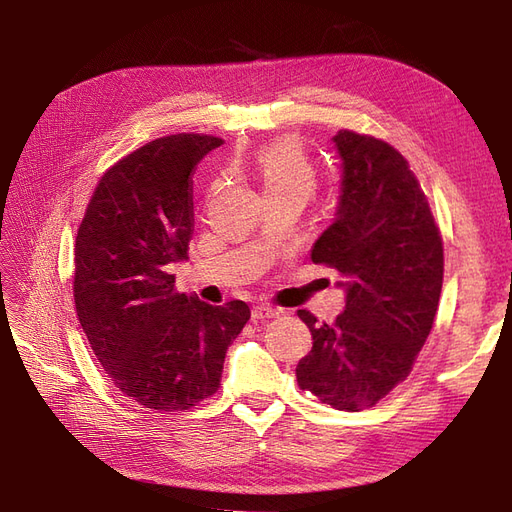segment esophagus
<instances>
[{"instance_id":"1","label":"esophagus","mask_w":512,"mask_h":512,"mask_svg":"<svg viewBox=\"0 0 512 512\" xmlns=\"http://www.w3.org/2000/svg\"><path fill=\"white\" fill-rule=\"evenodd\" d=\"M281 313H283L281 309H274V306H270V304H257V306H253L251 317H253V321H259V319H274Z\"/></svg>"}]
</instances>
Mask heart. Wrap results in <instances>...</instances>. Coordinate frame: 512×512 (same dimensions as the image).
<instances>
[{
    "instance_id": "heart-1",
    "label": "heart",
    "mask_w": 512,
    "mask_h": 512,
    "mask_svg": "<svg viewBox=\"0 0 512 512\" xmlns=\"http://www.w3.org/2000/svg\"><path fill=\"white\" fill-rule=\"evenodd\" d=\"M261 188L268 199L294 197L306 201L317 186L313 160L298 139H279L261 148L255 158Z\"/></svg>"
}]
</instances>
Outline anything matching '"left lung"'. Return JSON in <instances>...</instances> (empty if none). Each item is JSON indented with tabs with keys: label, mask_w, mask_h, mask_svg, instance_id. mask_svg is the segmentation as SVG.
Listing matches in <instances>:
<instances>
[{
	"label": "left lung",
	"mask_w": 512,
	"mask_h": 512,
	"mask_svg": "<svg viewBox=\"0 0 512 512\" xmlns=\"http://www.w3.org/2000/svg\"><path fill=\"white\" fill-rule=\"evenodd\" d=\"M332 141L341 195L311 259L345 276V311L332 324L298 311L313 349L296 377L321 403L360 412L410 375L440 302L444 246L425 193L392 145L354 130Z\"/></svg>",
	"instance_id": "8db88e82"
}]
</instances>
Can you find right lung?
Returning a JSON list of instances; mask_svg holds the SVG:
<instances>
[{
  "label": "right lung",
  "instance_id": "add662e5",
  "mask_svg": "<svg viewBox=\"0 0 512 512\" xmlns=\"http://www.w3.org/2000/svg\"><path fill=\"white\" fill-rule=\"evenodd\" d=\"M223 139L160 137L102 175L77 231L75 306L115 388L143 407L182 412L221 386L229 345L251 309L178 294L171 264L188 257L193 180Z\"/></svg>",
  "mask_w": 512,
  "mask_h": 512
}]
</instances>
